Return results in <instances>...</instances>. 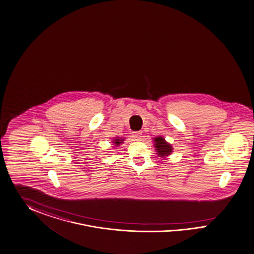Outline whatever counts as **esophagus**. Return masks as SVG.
<instances>
[{"label":"esophagus","instance_id":"1","mask_svg":"<svg viewBox=\"0 0 254 254\" xmlns=\"http://www.w3.org/2000/svg\"><path fill=\"white\" fill-rule=\"evenodd\" d=\"M132 137L134 138V139L138 140V139H140V138H141V133H140V132H133Z\"/></svg>","mask_w":254,"mask_h":254}]
</instances>
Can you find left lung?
I'll return each instance as SVG.
<instances>
[{
    "instance_id": "left-lung-1",
    "label": "left lung",
    "mask_w": 254,
    "mask_h": 254,
    "mask_svg": "<svg viewBox=\"0 0 254 254\" xmlns=\"http://www.w3.org/2000/svg\"><path fill=\"white\" fill-rule=\"evenodd\" d=\"M154 147L156 148V152H157L158 155L166 156V155L171 154L172 147L165 140V138L157 137V138H154Z\"/></svg>"
}]
</instances>
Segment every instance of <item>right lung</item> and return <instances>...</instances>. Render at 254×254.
Here are the masks:
<instances>
[{
  "mask_svg": "<svg viewBox=\"0 0 254 254\" xmlns=\"http://www.w3.org/2000/svg\"><path fill=\"white\" fill-rule=\"evenodd\" d=\"M121 140H122V139H120V138H116V139L114 140V143L116 144V146H118V145H119V144L122 142Z\"/></svg>",
  "mask_w": 254,
  "mask_h": 254,
  "instance_id": "1",
  "label": "right lung"
}]
</instances>
